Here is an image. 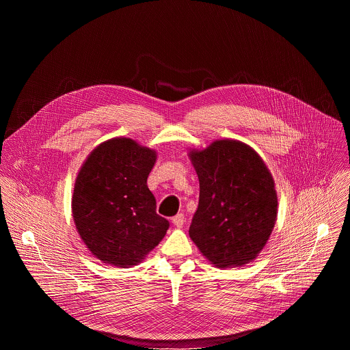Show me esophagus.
Segmentation results:
<instances>
[{
  "instance_id": "1",
  "label": "esophagus",
  "mask_w": 350,
  "mask_h": 350,
  "mask_svg": "<svg viewBox=\"0 0 350 350\" xmlns=\"http://www.w3.org/2000/svg\"><path fill=\"white\" fill-rule=\"evenodd\" d=\"M184 221H185V219H184V215H183V213H178V215H176V216L173 217V224H174L176 227H183Z\"/></svg>"
}]
</instances>
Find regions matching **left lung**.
Wrapping results in <instances>:
<instances>
[{"instance_id": "1", "label": "left lung", "mask_w": 350, "mask_h": 350, "mask_svg": "<svg viewBox=\"0 0 350 350\" xmlns=\"http://www.w3.org/2000/svg\"><path fill=\"white\" fill-rule=\"evenodd\" d=\"M199 178L189 237L217 267L243 266L266 245L277 217L274 180L251 146L215 141L189 152Z\"/></svg>"}]
</instances>
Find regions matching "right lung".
<instances>
[{"label": "right lung", "instance_id": "1", "mask_svg": "<svg viewBox=\"0 0 350 350\" xmlns=\"http://www.w3.org/2000/svg\"><path fill=\"white\" fill-rule=\"evenodd\" d=\"M155 151L130 138H113L90 154L76 178L72 211L94 256L118 267L134 266L165 237L169 220L157 213L146 185Z\"/></svg>", "mask_w": 350, "mask_h": 350}]
</instances>
